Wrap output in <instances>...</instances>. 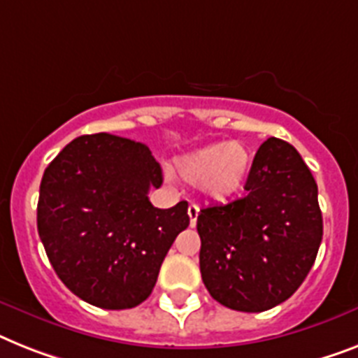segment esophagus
<instances>
[{"label": "esophagus", "mask_w": 358, "mask_h": 358, "mask_svg": "<svg viewBox=\"0 0 358 358\" xmlns=\"http://www.w3.org/2000/svg\"><path fill=\"white\" fill-rule=\"evenodd\" d=\"M188 215H190V227H196L197 215H199V206L197 205L188 206Z\"/></svg>", "instance_id": "1"}]
</instances>
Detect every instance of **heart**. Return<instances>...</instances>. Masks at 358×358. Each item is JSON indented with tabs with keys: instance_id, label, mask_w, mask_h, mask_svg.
<instances>
[{
	"instance_id": "1",
	"label": "heart",
	"mask_w": 358,
	"mask_h": 358,
	"mask_svg": "<svg viewBox=\"0 0 358 358\" xmlns=\"http://www.w3.org/2000/svg\"><path fill=\"white\" fill-rule=\"evenodd\" d=\"M176 166L186 182H201L210 199L225 201L236 196L247 182L250 153L239 143L210 144L179 157Z\"/></svg>"
}]
</instances>
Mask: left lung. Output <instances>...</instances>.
Returning a JSON list of instances; mask_svg holds the SVG:
<instances>
[{
    "label": "left lung",
    "mask_w": 358,
    "mask_h": 358,
    "mask_svg": "<svg viewBox=\"0 0 358 358\" xmlns=\"http://www.w3.org/2000/svg\"><path fill=\"white\" fill-rule=\"evenodd\" d=\"M245 190L197 215L201 278L221 306L262 313L302 285L324 225L317 181L285 141L271 137L259 146Z\"/></svg>",
    "instance_id": "1"
}]
</instances>
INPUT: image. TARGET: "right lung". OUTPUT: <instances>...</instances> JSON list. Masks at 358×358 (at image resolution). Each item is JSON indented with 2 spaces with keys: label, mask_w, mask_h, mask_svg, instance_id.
<instances>
[{
  "label": "right lung",
  "mask_w": 358,
  "mask_h": 358,
  "mask_svg": "<svg viewBox=\"0 0 358 358\" xmlns=\"http://www.w3.org/2000/svg\"><path fill=\"white\" fill-rule=\"evenodd\" d=\"M162 185L150 148L94 133L71 141L45 168L38 234L58 278L84 302L131 309L152 294L177 234L190 225L188 203L155 208Z\"/></svg>",
  "instance_id": "obj_1"
}]
</instances>
